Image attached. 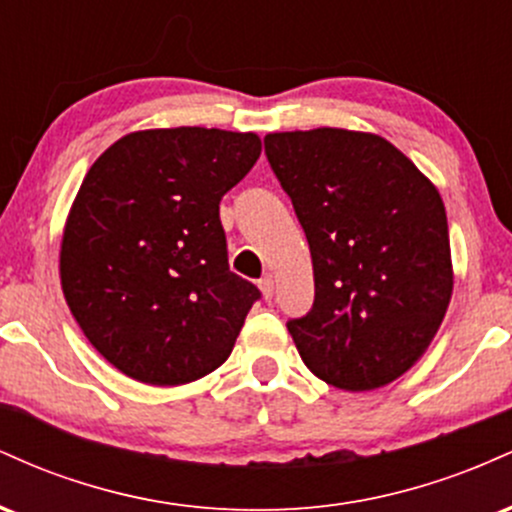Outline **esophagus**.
<instances>
[{
  "label": "esophagus",
  "instance_id": "1",
  "mask_svg": "<svg viewBox=\"0 0 512 512\" xmlns=\"http://www.w3.org/2000/svg\"><path fill=\"white\" fill-rule=\"evenodd\" d=\"M260 291H262V296L267 298V301L274 296V279L269 274L262 276V279H260Z\"/></svg>",
  "mask_w": 512,
  "mask_h": 512
}]
</instances>
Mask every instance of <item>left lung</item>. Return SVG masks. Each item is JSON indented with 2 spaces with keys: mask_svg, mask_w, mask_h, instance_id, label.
Returning a JSON list of instances; mask_svg holds the SVG:
<instances>
[{
  "mask_svg": "<svg viewBox=\"0 0 512 512\" xmlns=\"http://www.w3.org/2000/svg\"><path fill=\"white\" fill-rule=\"evenodd\" d=\"M264 154L313 257V308L286 322L303 363L339 390L392 383L428 349L452 296L438 190L378 134H267Z\"/></svg>",
  "mask_w": 512,
  "mask_h": 512,
  "instance_id": "obj_1",
  "label": "left lung"
}]
</instances>
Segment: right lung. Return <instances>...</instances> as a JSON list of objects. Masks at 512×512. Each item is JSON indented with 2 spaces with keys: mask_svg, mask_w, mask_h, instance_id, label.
I'll list each match as a JSON object with an SVG mask.
<instances>
[{
  "mask_svg": "<svg viewBox=\"0 0 512 512\" xmlns=\"http://www.w3.org/2000/svg\"><path fill=\"white\" fill-rule=\"evenodd\" d=\"M252 132L146 129L93 163L69 211L62 291L105 361L146 385L231 356L260 289L228 267L221 197L260 158Z\"/></svg>",
  "mask_w": 512,
  "mask_h": 512,
  "instance_id": "1",
  "label": "right lung"
}]
</instances>
